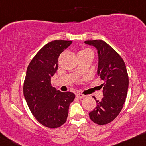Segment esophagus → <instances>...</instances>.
Masks as SVG:
<instances>
[{
    "mask_svg": "<svg viewBox=\"0 0 146 146\" xmlns=\"http://www.w3.org/2000/svg\"><path fill=\"white\" fill-rule=\"evenodd\" d=\"M84 96H85L83 95V94H80V93H78V94H76V97L78 98H79V99L82 98H84Z\"/></svg>",
    "mask_w": 146,
    "mask_h": 146,
    "instance_id": "1",
    "label": "esophagus"
}]
</instances>
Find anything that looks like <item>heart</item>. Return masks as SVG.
<instances>
[{
  "instance_id": "obj_1",
  "label": "heart",
  "mask_w": 146,
  "mask_h": 146,
  "mask_svg": "<svg viewBox=\"0 0 146 146\" xmlns=\"http://www.w3.org/2000/svg\"><path fill=\"white\" fill-rule=\"evenodd\" d=\"M87 51H90L89 50V49H82V50H80L79 52H78V55H79V54H82V53H84V52H87Z\"/></svg>"
}]
</instances>
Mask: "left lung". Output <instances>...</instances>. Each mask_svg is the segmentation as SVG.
<instances>
[{
    "label": "left lung",
    "instance_id": "obj_1",
    "mask_svg": "<svg viewBox=\"0 0 146 146\" xmlns=\"http://www.w3.org/2000/svg\"><path fill=\"white\" fill-rule=\"evenodd\" d=\"M95 47L98 55V75L104 81L103 98L89 112L91 120L98 125H106L115 119L122 110L127 97L129 78L122 57L102 40L84 41Z\"/></svg>",
    "mask_w": 146,
    "mask_h": 146
}]
</instances>
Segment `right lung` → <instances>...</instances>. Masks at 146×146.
Returning a JSON list of instances; mask_svg holds the SVG:
<instances>
[{
	"mask_svg": "<svg viewBox=\"0 0 146 146\" xmlns=\"http://www.w3.org/2000/svg\"><path fill=\"white\" fill-rule=\"evenodd\" d=\"M72 44L71 41L55 40L46 44L27 68L23 95L33 116L41 125L57 128L64 124L70 104L75 94L61 92L51 86V77L58 68L59 56Z\"/></svg>",
	"mask_w": 146,
	"mask_h": 146,
	"instance_id": "1",
	"label": "right lung"
}]
</instances>
